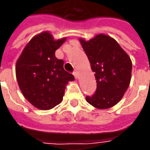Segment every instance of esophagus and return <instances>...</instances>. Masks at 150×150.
Segmentation results:
<instances>
[{"label":"esophagus","instance_id":"obj_1","mask_svg":"<svg viewBox=\"0 0 150 150\" xmlns=\"http://www.w3.org/2000/svg\"><path fill=\"white\" fill-rule=\"evenodd\" d=\"M73 75H74V76H75V79H77V78H78V73H77V71H74V72H73Z\"/></svg>","mask_w":150,"mask_h":150}]
</instances>
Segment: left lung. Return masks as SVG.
I'll list each match as a JSON object with an SVG mask.
<instances>
[{
    "label": "left lung",
    "instance_id": "obj_1",
    "mask_svg": "<svg viewBox=\"0 0 150 150\" xmlns=\"http://www.w3.org/2000/svg\"><path fill=\"white\" fill-rule=\"evenodd\" d=\"M97 82L92 96H86L89 104L99 109L113 107L122 99L131 81V58L112 38L98 34L91 40L80 39Z\"/></svg>",
    "mask_w": 150,
    "mask_h": 150
}]
</instances>
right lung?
Wrapping results in <instances>:
<instances>
[{
	"label": "right lung",
	"mask_w": 150,
	"mask_h": 150,
	"mask_svg": "<svg viewBox=\"0 0 150 150\" xmlns=\"http://www.w3.org/2000/svg\"><path fill=\"white\" fill-rule=\"evenodd\" d=\"M66 38L55 41L48 32L33 38L16 62L19 88L25 98L37 108L48 110L62 102L66 84L75 79L64 70V61L55 52Z\"/></svg>",
	"instance_id": "1"
}]
</instances>
